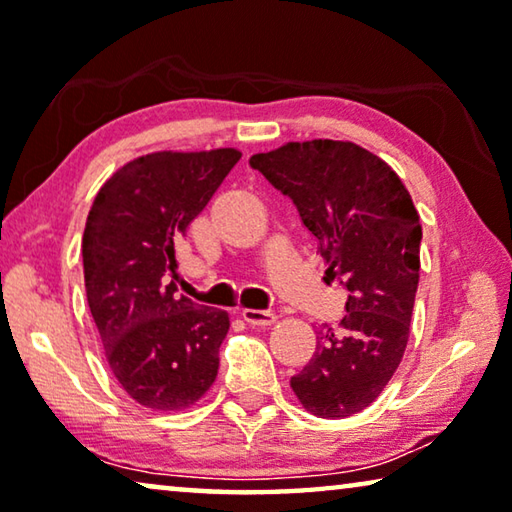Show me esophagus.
I'll list each match as a JSON object with an SVG mask.
<instances>
[{
    "label": "esophagus",
    "instance_id": "1",
    "mask_svg": "<svg viewBox=\"0 0 512 512\" xmlns=\"http://www.w3.org/2000/svg\"><path fill=\"white\" fill-rule=\"evenodd\" d=\"M242 318H245V322H249V325H254V327H270L272 322L277 320V313L245 309V311H242Z\"/></svg>",
    "mask_w": 512,
    "mask_h": 512
}]
</instances>
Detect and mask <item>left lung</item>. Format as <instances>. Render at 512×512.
I'll list each match as a JSON object with an SVG mask.
<instances>
[{"instance_id":"8db88e82","label":"left lung","mask_w":512,"mask_h":512,"mask_svg":"<svg viewBox=\"0 0 512 512\" xmlns=\"http://www.w3.org/2000/svg\"><path fill=\"white\" fill-rule=\"evenodd\" d=\"M295 203L327 277L348 288L341 327L318 329L316 352L290 387L306 412L366 410L403 359L419 286L421 222L387 162L352 141H290L249 157Z\"/></svg>"}]
</instances>
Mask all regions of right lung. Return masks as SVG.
<instances>
[{
    "mask_svg": "<svg viewBox=\"0 0 512 512\" xmlns=\"http://www.w3.org/2000/svg\"><path fill=\"white\" fill-rule=\"evenodd\" d=\"M242 157H137L100 187L82 238L84 286L109 368L139 405L185 410L217 377L229 313L176 297V242Z\"/></svg>",
    "mask_w": 512,
    "mask_h": 512,
    "instance_id": "1",
    "label": "right lung"
}]
</instances>
